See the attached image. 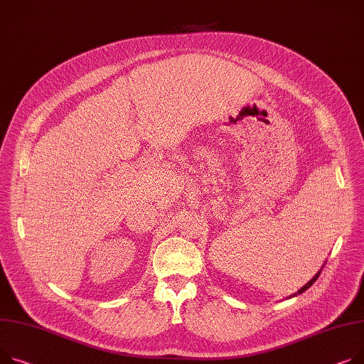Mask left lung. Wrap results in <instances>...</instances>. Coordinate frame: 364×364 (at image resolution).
<instances>
[{
  "instance_id": "1",
  "label": "left lung",
  "mask_w": 364,
  "mask_h": 364,
  "mask_svg": "<svg viewBox=\"0 0 364 364\" xmlns=\"http://www.w3.org/2000/svg\"><path fill=\"white\" fill-rule=\"evenodd\" d=\"M321 271H322V269H321ZM321 271H319V272H318L316 275H314V277H313V278H311V279H310V281H309V282H307V284H306L304 287H301V288L299 289V291H297V293H296L294 296H297V294H301V293H304V291H306V289H307V288H310V287H311V285L314 284V281H316V279L319 278V275H321Z\"/></svg>"
}]
</instances>
